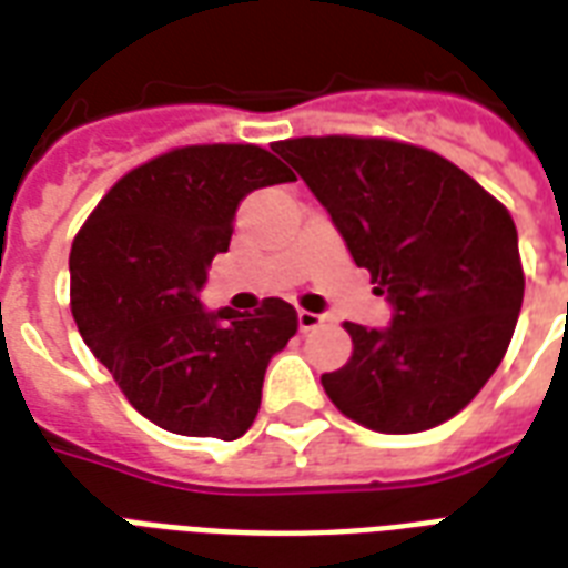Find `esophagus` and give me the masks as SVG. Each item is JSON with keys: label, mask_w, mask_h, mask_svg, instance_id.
<instances>
[{"label": "esophagus", "mask_w": 568, "mask_h": 568, "mask_svg": "<svg viewBox=\"0 0 568 568\" xmlns=\"http://www.w3.org/2000/svg\"><path fill=\"white\" fill-rule=\"evenodd\" d=\"M321 315H315V312H306L301 310L297 312V327H301V333H310V329H315L321 324Z\"/></svg>", "instance_id": "1"}]
</instances>
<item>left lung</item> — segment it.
Instances as JSON below:
<instances>
[{
	"instance_id": "obj_1",
	"label": "left lung",
	"mask_w": 568,
	"mask_h": 568,
	"mask_svg": "<svg viewBox=\"0 0 568 568\" xmlns=\"http://www.w3.org/2000/svg\"><path fill=\"white\" fill-rule=\"evenodd\" d=\"M392 306L388 327L351 324L354 351L321 374L329 400L377 433H418L457 415L501 365L525 276L510 212L468 173L383 138L274 144Z\"/></svg>"
}]
</instances>
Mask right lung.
Segmentation results:
<instances>
[{
	"instance_id": "1",
	"label": "right lung",
	"mask_w": 568,
	"mask_h": 568,
	"mask_svg": "<svg viewBox=\"0 0 568 568\" xmlns=\"http://www.w3.org/2000/svg\"><path fill=\"white\" fill-rule=\"evenodd\" d=\"M283 182L294 173L262 146H185L126 173L75 235L79 333L162 430L232 442L256 418L267 363L297 333V312L280 297L253 315L212 312L200 292L230 250L241 200Z\"/></svg>"
}]
</instances>
